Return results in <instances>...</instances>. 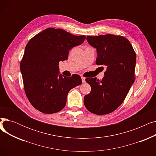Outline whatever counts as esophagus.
I'll return each instance as SVG.
<instances>
[{
	"label": "esophagus",
	"instance_id": "esophagus-1",
	"mask_svg": "<svg viewBox=\"0 0 156 156\" xmlns=\"http://www.w3.org/2000/svg\"><path fill=\"white\" fill-rule=\"evenodd\" d=\"M81 80H82V82H83V83H85V78L81 77Z\"/></svg>",
	"mask_w": 156,
	"mask_h": 156
}]
</instances>
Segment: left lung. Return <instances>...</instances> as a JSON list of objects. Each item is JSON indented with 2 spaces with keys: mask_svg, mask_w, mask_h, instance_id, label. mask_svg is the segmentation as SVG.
Wrapping results in <instances>:
<instances>
[{
  "mask_svg": "<svg viewBox=\"0 0 156 156\" xmlns=\"http://www.w3.org/2000/svg\"><path fill=\"white\" fill-rule=\"evenodd\" d=\"M87 40L97 49L96 64L106 66L107 69L101 81L85 79L91 92L84 97V104L94 114H107L122 103L134 83L136 54L129 40L122 36H87Z\"/></svg>",
  "mask_w": 156,
  "mask_h": 156,
  "instance_id": "left-lung-1",
  "label": "left lung"
}]
</instances>
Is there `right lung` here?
Here are the masks:
<instances>
[{"instance_id": "add662e5", "label": "right lung", "mask_w": 156, "mask_h": 156, "mask_svg": "<svg viewBox=\"0 0 156 156\" xmlns=\"http://www.w3.org/2000/svg\"><path fill=\"white\" fill-rule=\"evenodd\" d=\"M85 35L76 36L62 29L49 28L33 37L26 45L20 63L24 88L31 104L45 114L61 111L71 89L82 83L78 75L59 73V61L69 51L83 44Z\"/></svg>"}]
</instances>
